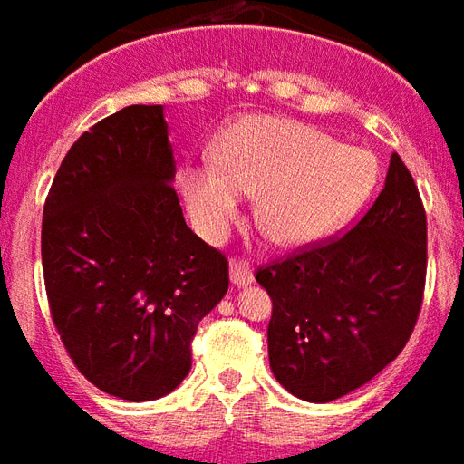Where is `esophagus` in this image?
Here are the masks:
<instances>
[{
  "label": "esophagus",
  "mask_w": 464,
  "mask_h": 464,
  "mask_svg": "<svg viewBox=\"0 0 464 464\" xmlns=\"http://www.w3.org/2000/svg\"><path fill=\"white\" fill-rule=\"evenodd\" d=\"M229 277H232V282H235L237 287H247V285L255 282L252 265H249L247 259H232V265H229Z\"/></svg>",
  "instance_id": "obj_1"
}]
</instances>
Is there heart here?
I'll list each match as a JSON object with an SVG mask.
<instances>
[{
  "label": "heart",
  "instance_id": "heart-1",
  "mask_svg": "<svg viewBox=\"0 0 464 464\" xmlns=\"http://www.w3.org/2000/svg\"><path fill=\"white\" fill-rule=\"evenodd\" d=\"M377 182L370 150L337 144L314 127L249 117L229 127L219 162L189 164L179 187L197 229L225 237L257 195V219L282 247H310L343 229Z\"/></svg>",
  "mask_w": 464,
  "mask_h": 464
}]
</instances>
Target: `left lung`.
<instances>
[{
    "label": "left lung",
    "mask_w": 464,
    "mask_h": 464,
    "mask_svg": "<svg viewBox=\"0 0 464 464\" xmlns=\"http://www.w3.org/2000/svg\"><path fill=\"white\" fill-rule=\"evenodd\" d=\"M425 272V207L392 154L382 192L347 235L257 269L272 300L267 347L277 382L307 402L370 382L415 330Z\"/></svg>",
    "instance_id": "obj_1"
}]
</instances>
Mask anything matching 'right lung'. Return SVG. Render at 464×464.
I'll return each instance as SVG.
<instances>
[{"label": "right lung", "instance_id": "obj_1", "mask_svg": "<svg viewBox=\"0 0 464 464\" xmlns=\"http://www.w3.org/2000/svg\"><path fill=\"white\" fill-rule=\"evenodd\" d=\"M162 104H132L72 144L42 219L52 320L94 387L130 402L172 392L192 337L229 287L222 252L187 227Z\"/></svg>", "mask_w": 464, "mask_h": 464}]
</instances>
